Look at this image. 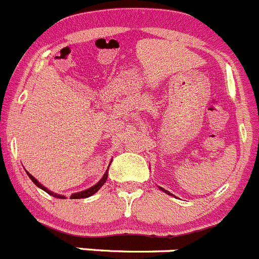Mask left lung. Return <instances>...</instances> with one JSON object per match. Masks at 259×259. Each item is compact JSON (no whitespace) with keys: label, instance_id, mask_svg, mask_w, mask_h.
I'll return each mask as SVG.
<instances>
[{"label":"left lung","instance_id":"left-lung-1","mask_svg":"<svg viewBox=\"0 0 259 259\" xmlns=\"http://www.w3.org/2000/svg\"><path fill=\"white\" fill-rule=\"evenodd\" d=\"M158 187H159V186H158ZM159 190H162V191H163V192H164V193H167V195H170V196H173V195H172V193H170V192H169V191L164 190V188H163V187H159Z\"/></svg>","mask_w":259,"mask_h":259}]
</instances>
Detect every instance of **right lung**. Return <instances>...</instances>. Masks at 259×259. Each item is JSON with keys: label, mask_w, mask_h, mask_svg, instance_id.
Masks as SVG:
<instances>
[{"label": "right lung", "mask_w": 259, "mask_h": 259, "mask_svg": "<svg viewBox=\"0 0 259 259\" xmlns=\"http://www.w3.org/2000/svg\"><path fill=\"white\" fill-rule=\"evenodd\" d=\"M26 173H27V176H29V177H30V180H31L32 182H34L35 185L37 186V187L41 188V190H42V191H45V192H47V193H49L50 196L57 197V199H66V196H64V195H58V193H54V192H53V191L48 190V188L45 187V186H42L41 183H40L39 181L36 180V178L32 177V176L30 175V173L27 172V170H26ZM107 173H109V172H107V170H106V172L104 173V176H102L101 180H100L99 182L96 183V185L92 186V187L87 188V190H83V191H79V192H74V193H72L71 199H83V197H90V196H92V195H95V193H96L97 191H99L100 188L102 187V186H104V183L106 182V180H107Z\"/></svg>", "instance_id": "1"}]
</instances>
